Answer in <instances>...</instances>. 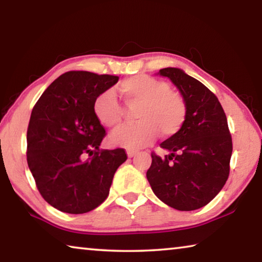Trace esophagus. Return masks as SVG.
Masks as SVG:
<instances>
[{
	"label": "esophagus",
	"instance_id": "esophagus-1",
	"mask_svg": "<svg viewBox=\"0 0 262 262\" xmlns=\"http://www.w3.org/2000/svg\"><path fill=\"white\" fill-rule=\"evenodd\" d=\"M136 152L135 150H127V155H128V157H134L135 155H136Z\"/></svg>",
	"mask_w": 262,
	"mask_h": 262
}]
</instances>
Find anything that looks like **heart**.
<instances>
[{"label":"heart","instance_id":"heart-1","mask_svg":"<svg viewBox=\"0 0 262 262\" xmlns=\"http://www.w3.org/2000/svg\"><path fill=\"white\" fill-rule=\"evenodd\" d=\"M124 105L136 107L138 123L121 127L111 135V142L127 149H139L152 143L157 133L162 138H171L183 128L188 107L184 98L170 90L167 81L147 74H136L120 82L118 87ZM94 114L102 126L118 127L124 110L112 91L101 93L94 101Z\"/></svg>","mask_w":262,"mask_h":262}]
</instances>
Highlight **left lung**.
<instances>
[{"mask_svg": "<svg viewBox=\"0 0 262 262\" xmlns=\"http://www.w3.org/2000/svg\"><path fill=\"white\" fill-rule=\"evenodd\" d=\"M168 77L188 107L180 133L160 146L170 151L163 159L151 152L147 178L162 202L180 211L201 209L212 201L230 175L232 138L218 98L181 69L159 72Z\"/></svg>", "mask_w": 262, "mask_h": 262, "instance_id": "left-lung-1", "label": "left lung"}]
</instances>
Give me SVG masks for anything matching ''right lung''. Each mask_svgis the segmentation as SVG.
<instances>
[{
    "mask_svg": "<svg viewBox=\"0 0 262 262\" xmlns=\"http://www.w3.org/2000/svg\"><path fill=\"white\" fill-rule=\"evenodd\" d=\"M118 80L111 74L66 72L32 108L28 165L41 197L61 212L86 213L105 202L116 169L127 160L122 148L99 149L106 130L93 108Z\"/></svg>",
    "mask_w": 262,
    "mask_h": 262,
    "instance_id": "1",
    "label": "right lung"
}]
</instances>
